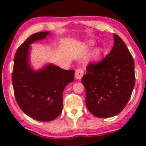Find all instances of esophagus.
<instances>
[{
  "mask_svg": "<svg viewBox=\"0 0 146 146\" xmlns=\"http://www.w3.org/2000/svg\"><path fill=\"white\" fill-rule=\"evenodd\" d=\"M84 75V71L81 68H79L76 70V72H75V77L76 78L77 80H80L82 78V77Z\"/></svg>",
  "mask_w": 146,
  "mask_h": 146,
  "instance_id": "1",
  "label": "esophagus"
}]
</instances>
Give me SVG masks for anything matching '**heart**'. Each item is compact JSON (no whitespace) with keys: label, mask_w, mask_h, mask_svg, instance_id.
<instances>
[{"label":"heart","mask_w":146,"mask_h":146,"mask_svg":"<svg viewBox=\"0 0 146 146\" xmlns=\"http://www.w3.org/2000/svg\"><path fill=\"white\" fill-rule=\"evenodd\" d=\"M94 42L93 40H88L86 42V47L88 48H92L94 47ZM101 52V49L100 48H97L94 51V55L95 56H98V54H100V53Z\"/></svg>","instance_id":"obj_1"}]
</instances>
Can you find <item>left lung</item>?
I'll return each mask as SVG.
<instances>
[{
    "instance_id": "8db88e82",
    "label": "left lung",
    "mask_w": 146,
    "mask_h": 146,
    "mask_svg": "<svg viewBox=\"0 0 146 146\" xmlns=\"http://www.w3.org/2000/svg\"><path fill=\"white\" fill-rule=\"evenodd\" d=\"M114 44L100 62L89 64L82 82L88 110L98 117L120 113L130 98L135 85L134 61L123 41L113 35Z\"/></svg>"
}]
</instances>
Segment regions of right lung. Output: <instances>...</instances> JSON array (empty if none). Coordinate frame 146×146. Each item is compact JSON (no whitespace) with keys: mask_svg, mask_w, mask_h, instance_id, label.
I'll return each instance as SVG.
<instances>
[{"mask_svg":"<svg viewBox=\"0 0 146 146\" xmlns=\"http://www.w3.org/2000/svg\"><path fill=\"white\" fill-rule=\"evenodd\" d=\"M50 32L35 33L17 50L12 81L20 108L38 121L54 120L62 111L64 90L74 80V70H66L53 64L35 70L31 62L32 44L43 40Z\"/></svg>","mask_w":146,"mask_h":146,"instance_id":"right-lung-1","label":"right lung"}]
</instances>
